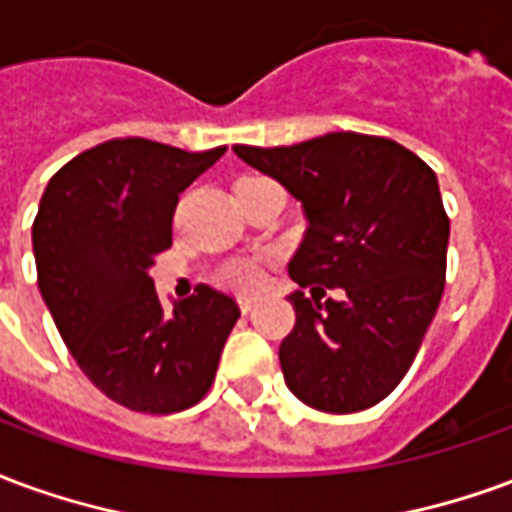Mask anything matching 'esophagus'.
I'll use <instances>...</instances> for the list:
<instances>
[{
    "label": "esophagus",
    "instance_id": "34e87169",
    "mask_svg": "<svg viewBox=\"0 0 512 512\" xmlns=\"http://www.w3.org/2000/svg\"><path fill=\"white\" fill-rule=\"evenodd\" d=\"M255 304H257L255 296H238V307H241V312H249Z\"/></svg>",
    "mask_w": 512,
    "mask_h": 512
}]
</instances>
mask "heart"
<instances>
[{
  "mask_svg": "<svg viewBox=\"0 0 512 512\" xmlns=\"http://www.w3.org/2000/svg\"><path fill=\"white\" fill-rule=\"evenodd\" d=\"M216 282L230 290H255L263 282V268L255 257H233L216 268Z\"/></svg>",
  "mask_w": 512,
  "mask_h": 512,
  "instance_id": "heart-1",
  "label": "heart"
}]
</instances>
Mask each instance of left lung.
I'll use <instances>...</instances> for the list:
<instances>
[{
  "label": "left lung",
  "instance_id": "obj_1",
  "mask_svg": "<svg viewBox=\"0 0 512 512\" xmlns=\"http://www.w3.org/2000/svg\"><path fill=\"white\" fill-rule=\"evenodd\" d=\"M235 156L301 202L307 233L290 260L301 288L343 287L321 302L293 290L296 326L279 345L301 403L351 414L406 376L439 310L450 219L436 172L384 136L332 131L290 147L235 145Z\"/></svg>",
  "mask_w": 512,
  "mask_h": 512
}]
</instances>
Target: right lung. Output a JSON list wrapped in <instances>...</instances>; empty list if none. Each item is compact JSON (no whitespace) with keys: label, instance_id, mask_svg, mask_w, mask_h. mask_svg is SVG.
Instances as JSON below:
<instances>
[{"label":"right lung","instance_id":"right-lung-1","mask_svg":"<svg viewBox=\"0 0 512 512\" xmlns=\"http://www.w3.org/2000/svg\"><path fill=\"white\" fill-rule=\"evenodd\" d=\"M224 150L109 139L68 161L40 197L32 224L40 296L84 376L131 411L194 406L241 315L208 285L164 312L147 274L172 244L178 194Z\"/></svg>","mask_w":512,"mask_h":512}]
</instances>
